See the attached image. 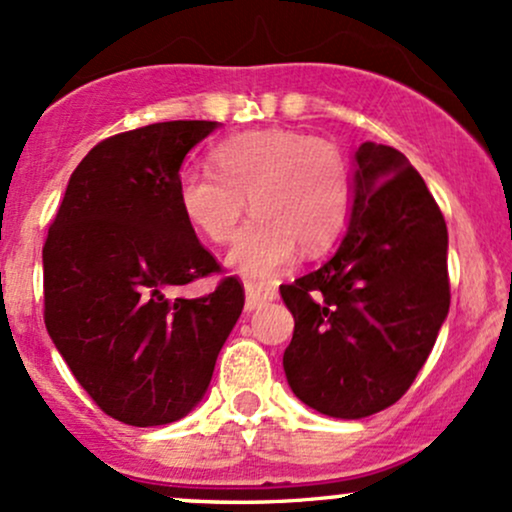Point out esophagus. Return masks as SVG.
Listing matches in <instances>:
<instances>
[{"mask_svg":"<svg viewBox=\"0 0 512 512\" xmlns=\"http://www.w3.org/2000/svg\"><path fill=\"white\" fill-rule=\"evenodd\" d=\"M276 291L272 286H262L255 284V281H245V310H255L262 308L267 301H274Z\"/></svg>","mask_w":512,"mask_h":512,"instance_id":"esophagus-1","label":"esophagus"}]
</instances>
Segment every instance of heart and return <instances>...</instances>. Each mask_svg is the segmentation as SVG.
Segmentation results:
<instances>
[{
  "label": "heart",
  "mask_w": 512,
  "mask_h": 512,
  "mask_svg": "<svg viewBox=\"0 0 512 512\" xmlns=\"http://www.w3.org/2000/svg\"><path fill=\"white\" fill-rule=\"evenodd\" d=\"M211 166L180 175V211L202 236L226 243L248 197L255 216L228 255L243 276L272 279L289 267L296 245L317 255L342 236L349 170L342 151L327 139L284 127L252 129L216 144Z\"/></svg>",
  "instance_id": "heart-1"
}]
</instances>
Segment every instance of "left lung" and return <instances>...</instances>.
Instances as JSON below:
<instances>
[{"mask_svg": "<svg viewBox=\"0 0 512 512\" xmlns=\"http://www.w3.org/2000/svg\"><path fill=\"white\" fill-rule=\"evenodd\" d=\"M281 298L296 320L284 370L301 402L363 419L409 390L448 315L450 279L443 211L404 154L358 146L339 250Z\"/></svg>", "mask_w": 512, "mask_h": 512, "instance_id": "8db88e82", "label": "left lung"}]
</instances>
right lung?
<instances>
[{"instance_id": "1", "label": "right lung", "mask_w": 512, "mask_h": 512, "mask_svg": "<svg viewBox=\"0 0 512 512\" xmlns=\"http://www.w3.org/2000/svg\"><path fill=\"white\" fill-rule=\"evenodd\" d=\"M219 127L154 122L103 139L69 178L43 245L45 327L88 397L129 426L178 421L207 392L245 303L182 216V158Z\"/></svg>"}]
</instances>
